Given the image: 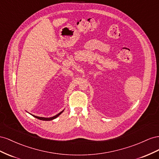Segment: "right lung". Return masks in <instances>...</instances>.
<instances>
[{"mask_svg":"<svg viewBox=\"0 0 159 159\" xmlns=\"http://www.w3.org/2000/svg\"><path fill=\"white\" fill-rule=\"evenodd\" d=\"M64 111V110H63L62 111H61V112H59L58 113V114H57V115H55V116H52V117H49V118H45V117H40V116H34V115H33L34 117H35V118H37V119H39V120H53V119H56L57 117H58V116H59L61 113Z\"/></svg>","mask_w":159,"mask_h":159,"instance_id":"add662e5","label":"right lung"}]
</instances>
